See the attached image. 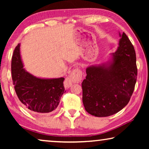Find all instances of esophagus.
Listing matches in <instances>:
<instances>
[{
  "instance_id": "34e87169",
  "label": "esophagus",
  "mask_w": 149,
  "mask_h": 149,
  "mask_svg": "<svg viewBox=\"0 0 149 149\" xmlns=\"http://www.w3.org/2000/svg\"><path fill=\"white\" fill-rule=\"evenodd\" d=\"M82 76H83V73L79 68H75L72 70V72L70 74V77H68L65 79L64 82L65 87V88H70L72 85V82H76L79 83L82 80Z\"/></svg>"
}]
</instances>
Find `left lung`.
Here are the masks:
<instances>
[{
	"label": "left lung",
	"instance_id": "left-lung-1",
	"mask_svg": "<svg viewBox=\"0 0 149 149\" xmlns=\"http://www.w3.org/2000/svg\"><path fill=\"white\" fill-rule=\"evenodd\" d=\"M109 65L90 66L83 81L85 110L97 117H107L123 109L129 102L137 81L134 47L124 32Z\"/></svg>",
	"mask_w": 149,
	"mask_h": 149
}]
</instances>
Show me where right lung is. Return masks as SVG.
Here are the masks:
<instances>
[{
    "instance_id": "1",
    "label": "right lung",
    "mask_w": 149,
    "mask_h": 149,
    "mask_svg": "<svg viewBox=\"0 0 149 149\" xmlns=\"http://www.w3.org/2000/svg\"><path fill=\"white\" fill-rule=\"evenodd\" d=\"M23 67L18 44L12 55L11 71L15 91L24 107L39 114L56 110L62 95L65 92L64 78H37L25 71Z\"/></svg>"
}]
</instances>
